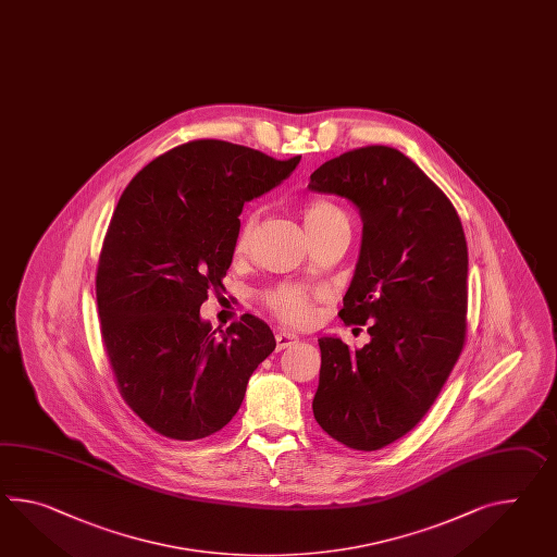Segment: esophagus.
Wrapping results in <instances>:
<instances>
[{
    "label": "esophagus",
    "instance_id": "obj_1",
    "mask_svg": "<svg viewBox=\"0 0 557 557\" xmlns=\"http://www.w3.org/2000/svg\"><path fill=\"white\" fill-rule=\"evenodd\" d=\"M298 339L299 338L296 334H289V332H277V334H275V346H277V350H285V348L294 346Z\"/></svg>",
    "mask_w": 557,
    "mask_h": 557
}]
</instances>
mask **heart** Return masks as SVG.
Segmentation results:
<instances>
[{"instance_id":"obj_1","label":"heart","mask_w":557,"mask_h":557,"mask_svg":"<svg viewBox=\"0 0 557 557\" xmlns=\"http://www.w3.org/2000/svg\"><path fill=\"white\" fill-rule=\"evenodd\" d=\"M304 223L308 231L332 230V227H348L350 230V218L348 213L327 199H313L304 207ZM253 233V218L244 219L242 227L237 231L233 251L235 256H244L251 244ZM263 301L268 310L287 324H304L312 318V298L306 289L298 285L282 284L265 292Z\"/></svg>"}]
</instances>
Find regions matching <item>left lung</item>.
I'll list each match as a JSON object with an SVG mask.
<instances>
[{"label":"left lung","mask_w":557,"mask_h":557,"mask_svg":"<svg viewBox=\"0 0 557 557\" xmlns=\"http://www.w3.org/2000/svg\"><path fill=\"white\" fill-rule=\"evenodd\" d=\"M310 189L352 201L362 245L339 318L368 324L350 350L320 338L313 417L332 438L379 450L433 407L467 336V242L447 195L400 150L370 145L315 169Z\"/></svg>","instance_id":"obj_1"}]
</instances>
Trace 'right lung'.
Masks as SVG:
<instances>
[{
    "label": "right lung",
    "instance_id": "right-lung-1",
    "mask_svg": "<svg viewBox=\"0 0 557 557\" xmlns=\"http://www.w3.org/2000/svg\"><path fill=\"white\" fill-rule=\"evenodd\" d=\"M299 159L190 140L150 161L121 195L96 301L119 393L154 433L197 441L221 431L273 352L272 330L256 315L218 332L199 310L223 287L244 203L289 177Z\"/></svg>",
    "mask_w": 557,
    "mask_h": 557
}]
</instances>
